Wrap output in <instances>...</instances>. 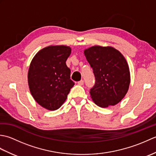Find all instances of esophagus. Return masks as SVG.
I'll use <instances>...</instances> for the list:
<instances>
[{
  "mask_svg": "<svg viewBox=\"0 0 156 156\" xmlns=\"http://www.w3.org/2000/svg\"><path fill=\"white\" fill-rule=\"evenodd\" d=\"M78 85H80V86L83 85V84H84V80H81L80 81L78 82Z\"/></svg>",
  "mask_w": 156,
  "mask_h": 156,
  "instance_id": "esophagus-1",
  "label": "esophagus"
}]
</instances>
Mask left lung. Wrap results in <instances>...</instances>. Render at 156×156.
Returning a JSON list of instances; mask_svg holds the SVG:
<instances>
[{
	"label": "left lung",
	"instance_id": "8db88e82",
	"mask_svg": "<svg viewBox=\"0 0 156 156\" xmlns=\"http://www.w3.org/2000/svg\"><path fill=\"white\" fill-rule=\"evenodd\" d=\"M84 54L95 77V84L90 90L92 101L102 108L119 103L130 84V72L124 56L110 46H92Z\"/></svg>",
	"mask_w": 156,
	"mask_h": 156
}]
</instances>
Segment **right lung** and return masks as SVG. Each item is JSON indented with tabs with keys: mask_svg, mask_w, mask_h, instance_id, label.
<instances>
[{
	"mask_svg": "<svg viewBox=\"0 0 156 156\" xmlns=\"http://www.w3.org/2000/svg\"><path fill=\"white\" fill-rule=\"evenodd\" d=\"M70 54L69 46L50 45L38 51L31 62L29 90L35 101L48 110L60 107L74 85L66 64Z\"/></svg>",
	"mask_w": 156,
	"mask_h": 156,
	"instance_id": "obj_1",
	"label": "right lung"
}]
</instances>
